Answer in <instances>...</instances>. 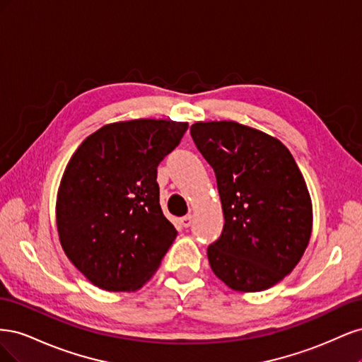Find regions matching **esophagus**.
Here are the masks:
<instances>
[{"label":"esophagus","instance_id":"34e87169","mask_svg":"<svg viewBox=\"0 0 362 362\" xmlns=\"http://www.w3.org/2000/svg\"><path fill=\"white\" fill-rule=\"evenodd\" d=\"M192 222H193V217H192V214H187V216L181 217V225H182L184 228H190Z\"/></svg>","mask_w":362,"mask_h":362}]
</instances>
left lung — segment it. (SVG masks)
<instances>
[{
	"mask_svg": "<svg viewBox=\"0 0 362 362\" xmlns=\"http://www.w3.org/2000/svg\"><path fill=\"white\" fill-rule=\"evenodd\" d=\"M216 173L225 225L206 249L214 275L238 291L275 286L308 246L313 206L290 151L275 137L222 120L190 127Z\"/></svg>",
	"mask_w": 362,
	"mask_h": 362,
	"instance_id": "left-lung-1",
	"label": "left lung"
}]
</instances>
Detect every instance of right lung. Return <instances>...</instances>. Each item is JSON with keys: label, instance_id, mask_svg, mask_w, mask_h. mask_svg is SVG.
<instances>
[{"label": "right lung", "instance_id": "add662e5", "mask_svg": "<svg viewBox=\"0 0 362 362\" xmlns=\"http://www.w3.org/2000/svg\"><path fill=\"white\" fill-rule=\"evenodd\" d=\"M187 128L161 119L110 124L74 152L57 194V229L64 254L96 287L140 288L173 243L157 168Z\"/></svg>", "mask_w": 362, "mask_h": 362}]
</instances>
